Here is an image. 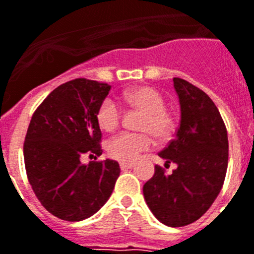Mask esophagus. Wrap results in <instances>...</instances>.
Listing matches in <instances>:
<instances>
[{
    "mask_svg": "<svg viewBox=\"0 0 254 254\" xmlns=\"http://www.w3.org/2000/svg\"><path fill=\"white\" fill-rule=\"evenodd\" d=\"M133 165H134L133 162H125V161L120 162V168H121V170L131 169V168H133Z\"/></svg>",
    "mask_w": 254,
    "mask_h": 254,
    "instance_id": "obj_1",
    "label": "esophagus"
}]
</instances>
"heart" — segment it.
<instances>
[{
    "instance_id": "1",
    "label": "heart",
    "mask_w": 254,
    "mask_h": 254,
    "mask_svg": "<svg viewBox=\"0 0 254 254\" xmlns=\"http://www.w3.org/2000/svg\"><path fill=\"white\" fill-rule=\"evenodd\" d=\"M125 100L131 106L142 110L145 113L140 127L148 130L157 137L158 140H166L174 130V117L165 109L164 97L149 86H140L127 90ZM121 121V109L113 98H105L97 110V123L106 131L114 130ZM154 145L153 137L149 133H133L123 131L112 137L106 150L112 158L120 161H133L144 150H148Z\"/></svg>"
}]
</instances>
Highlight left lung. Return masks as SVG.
Here are the masks:
<instances>
[{"label": "left lung", "instance_id": "left-lung-1", "mask_svg": "<svg viewBox=\"0 0 254 254\" xmlns=\"http://www.w3.org/2000/svg\"><path fill=\"white\" fill-rule=\"evenodd\" d=\"M181 120L174 140L158 156L177 168L166 174L156 166L144 185L149 209L164 225L185 226L208 210L217 198L228 168V133L217 106L201 89L173 78Z\"/></svg>", "mask_w": 254, "mask_h": 254}]
</instances>
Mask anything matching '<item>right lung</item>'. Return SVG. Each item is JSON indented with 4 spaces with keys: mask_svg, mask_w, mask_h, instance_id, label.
Instances as JSON below:
<instances>
[{
    "mask_svg": "<svg viewBox=\"0 0 254 254\" xmlns=\"http://www.w3.org/2000/svg\"><path fill=\"white\" fill-rule=\"evenodd\" d=\"M110 85L75 78L60 85L33 114L24 142L25 169L42 206L65 221H82L109 200L120 176L117 161L81 162L101 156L97 110Z\"/></svg>",
    "mask_w": 254,
    "mask_h": 254,
    "instance_id": "add662e5",
    "label": "right lung"
}]
</instances>
